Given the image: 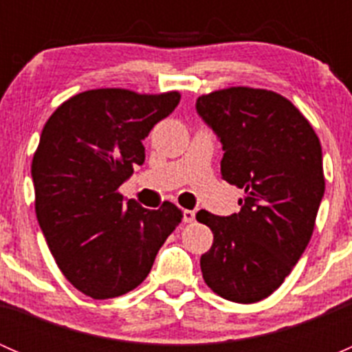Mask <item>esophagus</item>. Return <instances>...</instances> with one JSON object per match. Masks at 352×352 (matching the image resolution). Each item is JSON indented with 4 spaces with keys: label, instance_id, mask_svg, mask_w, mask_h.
Instances as JSON below:
<instances>
[{
    "label": "esophagus",
    "instance_id": "1",
    "mask_svg": "<svg viewBox=\"0 0 352 352\" xmlns=\"http://www.w3.org/2000/svg\"><path fill=\"white\" fill-rule=\"evenodd\" d=\"M194 219H196V211H190V209H184L182 221L184 223H192Z\"/></svg>",
    "mask_w": 352,
    "mask_h": 352
}]
</instances>
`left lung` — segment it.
<instances>
[{"instance_id":"left-lung-1","label":"left lung","mask_w":352,"mask_h":352,"mask_svg":"<svg viewBox=\"0 0 352 352\" xmlns=\"http://www.w3.org/2000/svg\"><path fill=\"white\" fill-rule=\"evenodd\" d=\"M221 143V177L243 189L240 211L196 218L214 242L201 257L206 285L235 303H255L283 285L311 239L325 192L314 127L281 95L233 87L197 98Z\"/></svg>"}]
</instances>
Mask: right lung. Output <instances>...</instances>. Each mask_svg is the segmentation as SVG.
<instances>
[{
	"mask_svg": "<svg viewBox=\"0 0 352 352\" xmlns=\"http://www.w3.org/2000/svg\"><path fill=\"white\" fill-rule=\"evenodd\" d=\"M179 102L177 91L88 90L42 129L32 162L37 221L56 264L87 296L107 300L140 286L182 219L172 202L146 209L117 192L144 163V138Z\"/></svg>",
	"mask_w": 352,
	"mask_h": 352,
	"instance_id": "right-lung-1",
	"label": "right lung"
}]
</instances>
